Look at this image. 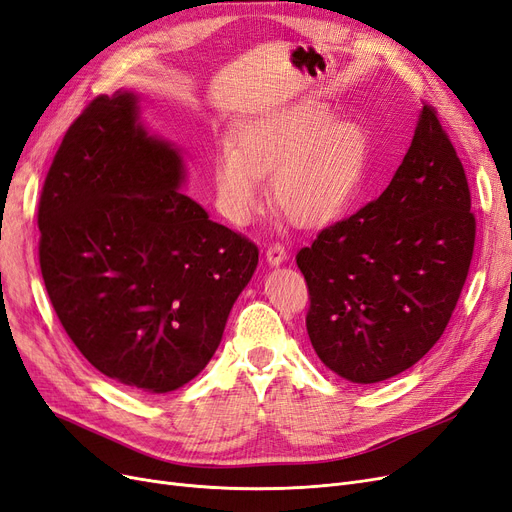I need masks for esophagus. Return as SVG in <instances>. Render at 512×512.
<instances>
[{"instance_id": "esophagus-1", "label": "esophagus", "mask_w": 512, "mask_h": 512, "mask_svg": "<svg viewBox=\"0 0 512 512\" xmlns=\"http://www.w3.org/2000/svg\"><path fill=\"white\" fill-rule=\"evenodd\" d=\"M264 258H267V262L271 264V267H279L281 262H286V260H288V252H286L284 245L271 243L269 248H267V252H264Z\"/></svg>"}]
</instances>
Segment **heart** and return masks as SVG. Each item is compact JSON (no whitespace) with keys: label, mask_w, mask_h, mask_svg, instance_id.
I'll list each match as a JSON object with an SVG mask.
<instances>
[{"label":"heart","mask_w":512,"mask_h":512,"mask_svg":"<svg viewBox=\"0 0 512 512\" xmlns=\"http://www.w3.org/2000/svg\"><path fill=\"white\" fill-rule=\"evenodd\" d=\"M370 144L354 120L332 118L324 103L303 99L235 129L214 161L224 216L248 224L262 205V178L271 175L277 211L301 228L337 218L358 195Z\"/></svg>","instance_id":"heart-1"}]
</instances>
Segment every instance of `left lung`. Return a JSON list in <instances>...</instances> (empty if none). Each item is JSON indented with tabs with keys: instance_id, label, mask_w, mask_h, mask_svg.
Masks as SVG:
<instances>
[{
	"instance_id": "8db88e82",
	"label": "left lung",
	"mask_w": 512,
	"mask_h": 512,
	"mask_svg": "<svg viewBox=\"0 0 512 512\" xmlns=\"http://www.w3.org/2000/svg\"><path fill=\"white\" fill-rule=\"evenodd\" d=\"M477 222L464 167L424 105L381 197L296 254L311 345L332 373L379 383L424 358L464 288Z\"/></svg>"
}]
</instances>
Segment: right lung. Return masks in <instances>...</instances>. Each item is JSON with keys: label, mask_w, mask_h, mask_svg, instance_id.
Instances as JSON below:
<instances>
[{"label": "right lung", "mask_w": 512, "mask_h": 512, "mask_svg": "<svg viewBox=\"0 0 512 512\" xmlns=\"http://www.w3.org/2000/svg\"><path fill=\"white\" fill-rule=\"evenodd\" d=\"M184 184L180 148L148 131L137 93L116 91L67 129L40 197V269L65 332L99 373L148 394L207 366L258 264Z\"/></svg>", "instance_id": "1"}]
</instances>
